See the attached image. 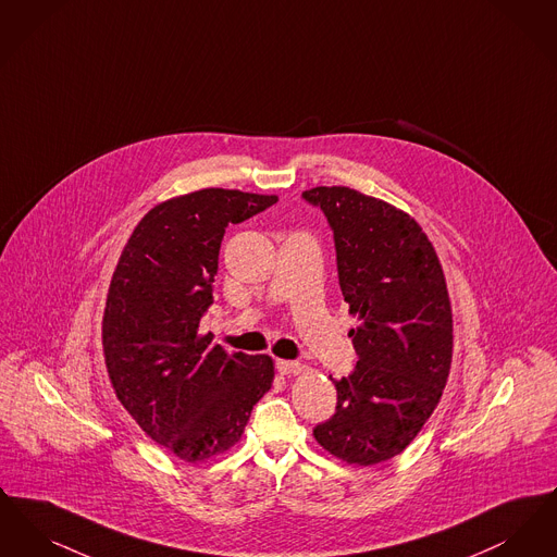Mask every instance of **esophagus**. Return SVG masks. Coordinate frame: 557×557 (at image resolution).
Listing matches in <instances>:
<instances>
[{
    "instance_id": "34e87169",
    "label": "esophagus",
    "mask_w": 557,
    "mask_h": 557,
    "mask_svg": "<svg viewBox=\"0 0 557 557\" xmlns=\"http://www.w3.org/2000/svg\"><path fill=\"white\" fill-rule=\"evenodd\" d=\"M275 370L280 371L282 375H290V373H296V371L300 370V366H298L296 361L277 359V361H275Z\"/></svg>"
}]
</instances>
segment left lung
<instances>
[{"mask_svg": "<svg viewBox=\"0 0 557 557\" xmlns=\"http://www.w3.org/2000/svg\"><path fill=\"white\" fill-rule=\"evenodd\" d=\"M334 232L341 290L359 325L357 366L334 380L336 413L313 436L334 457L375 466L405 449L443 397L453 315L441 261L420 223L345 186L302 191Z\"/></svg>", "mask_w": 557, "mask_h": 557, "instance_id": "left-lung-1", "label": "left lung"}]
</instances>
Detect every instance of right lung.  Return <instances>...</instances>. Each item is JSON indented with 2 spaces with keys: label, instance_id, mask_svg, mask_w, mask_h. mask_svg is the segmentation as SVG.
<instances>
[{
  "label": "right lung",
  "instance_id": "1",
  "mask_svg": "<svg viewBox=\"0 0 557 557\" xmlns=\"http://www.w3.org/2000/svg\"><path fill=\"white\" fill-rule=\"evenodd\" d=\"M277 196L207 187L146 212L108 288V377L139 428L187 463L232 449L273 382L269 355L225 352L198 325L212 305L219 248Z\"/></svg>",
  "mask_w": 557,
  "mask_h": 557
}]
</instances>
